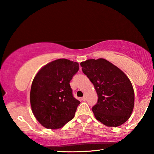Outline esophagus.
<instances>
[{"instance_id":"34e87169","label":"esophagus","mask_w":154,"mask_h":154,"mask_svg":"<svg viewBox=\"0 0 154 154\" xmlns=\"http://www.w3.org/2000/svg\"><path fill=\"white\" fill-rule=\"evenodd\" d=\"M82 99L83 101H86V100H87V98H86V97H85V96H83V97Z\"/></svg>"}]
</instances>
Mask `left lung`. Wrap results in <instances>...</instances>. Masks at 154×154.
<instances>
[{
	"mask_svg": "<svg viewBox=\"0 0 154 154\" xmlns=\"http://www.w3.org/2000/svg\"><path fill=\"white\" fill-rule=\"evenodd\" d=\"M80 64L97 93L98 102L92 109L96 119L110 127L125 123L131 116L134 104L133 87L128 77L103 58L87 60Z\"/></svg>",
	"mask_w": 154,
	"mask_h": 154,
	"instance_id": "left-lung-1",
	"label": "left lung"
}]
</instances>
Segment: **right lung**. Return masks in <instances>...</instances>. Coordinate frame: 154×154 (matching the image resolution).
Here are the masks:
<instances>
[{"label":"right lung","mask_w":154,"mask_h":154,"mask_svg":"<svg viewBox=\"0 0 154 154\" xmlns=\"http://www.w3.org/2000/svg\"><path fill=\"white\" fill-rule=\"evenodd\" d=\"M79 64L58 59L41 68L32 81L30 100L34 116L46 128L58 129L74 118L80 102L72 96L70 82Z\"/></svg>","instance_id":"obj_1"}]
</instances>
